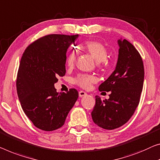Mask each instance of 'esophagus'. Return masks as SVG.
I'll return each instance as SVG.
<instances>
[{"instance_id": "1", "label": "esophagus", "mask_w": 160, "mask_h": 160, "mask_svg": "<svg viewBox=\"0 0 160 160\" xmlns=\"http://www.w3.org/2000/svg\"><path fill=\"white\" fill-rule=\"evenodd\" d=\"M87 95V93L84 91H80L79 92V96L80 97H83V96H85V95Z\"/></svg>"}]
</instances>
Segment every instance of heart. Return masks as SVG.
I'll return each instance as SVG.
<instances>
[{
    "mask_svg": "<svg viewBox=\"0 0 160 160\" xmlns=\"http://www.w3.org/2000/svg\"><path fill=\"white\" fill-rule=\"evenodd\" d=\"M82 48L93 57L95 61L102 63L103 65H106V58L108 54V51L103 44L98 42L90 41L85 43ZM76 57H77V52L75 49H72L69 52L67 59V63L68 66H72L75 64ZM74 82L83 88H88L91 85L92 82H95V78L91 75L80 74L74 79Z\"/></svg>",
    "mask_w": 160,
    "mask_h": 160,
    "instance_id": "heart-1",
    "label": "heart"
}]
</instances>
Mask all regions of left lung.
<instances>
[{"instance_id": "1", "label": "left lung", "mask_w": 160, "mask_h": 160, "mask_svg": "<svg viewBox=\"0 0 160 160\" xmlns=\"http://www.w3.org/2000/svg\"><path fill=\"white\" fill-rule=\"evenodd\" d=\"M118 61L115 70L100 85V91L111 92L102 101L95 96L91 116L93 122L104 129L117 128L127 122L139 103L144 70L139 52L126 39L118 40Z\"/></svg>"}]
</instances>
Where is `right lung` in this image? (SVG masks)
<instances>
[{
  "instance_id": "add662e5",
  "label": "right lung",
  "mask_w": 160,
  "mask_h": 160,
  "mask_svg": "<svg viewBox=\"0 0 160 160\" xmlns=\"http://www.w3.org/2000/svg\"><path fill=\"white\" fill-rule=\"evenodd\" d=\"M78 34H50L31 44L19 65L16 88L22 109L34 125L47 132L65 123L78 98V92H57L54 84L65 75L66 53Z\"/></svg>"
}]
</instances>
